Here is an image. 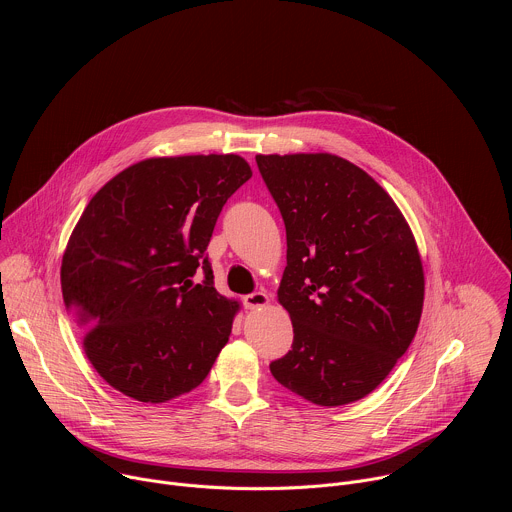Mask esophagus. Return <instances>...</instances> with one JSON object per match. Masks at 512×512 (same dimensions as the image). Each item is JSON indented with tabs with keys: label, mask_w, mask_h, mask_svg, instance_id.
I'll return each mask as SVG.
<instances>
[{
	"label": "esophagus",
	"mask_w": 512,
	"mask_h": 512,
	"mask_svg": "<svg viewBox=\"0 0 512 512\" xmlns=\"http://www.w3.org/2000/svg\"><path fill=\"white\" fill-rule=\"evenodd\" d=\"M269 304V296L265 294V291H253V294L245 296L243 298V306L247 310H255V308H263Z\"/></svg>",
	"instance_id": "esophagus-1"
}]
</instances>
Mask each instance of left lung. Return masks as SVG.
Instances as JSON below:
<instances>
[{"instance_id": "left-lung-1", "label": "left lung", "mask_w": 512, "mask_h": 512, "mask_svg": "<svg viewBox=\"0 0 512 512\" xmlns=\"http://www.w3.org/2000/svg\"><path fill=\"white\" fill-rule=\"evenodd\" d=\"M255 160L285 223L277 298L294 324L271 375L322 407L367 397L419 326L425 279L413 233L393 198L344 158Z\"/></svg>"}]
</instances>
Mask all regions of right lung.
Returning a JSON list of instances; mask_svg holds the SVG:
<instances>
[{
  "label": "right lung",
  "instance_id": "obj_1",
  "mask_svg": "<svg viewBox=\"0 0 512 512\" xmlns=\"http://www.w3.org/2000/svg\"><path fill=\"white\" fill-rule=\"evenodd\" d=\"M251 176L235 154L150 158L87 204L62 257V298L113 389L166 403L210 373L239 304L214 289L206 247L225 202Z\"/></svg>",
  "mask_w": 512,
  "mask_h": 512
}]
</instances>
